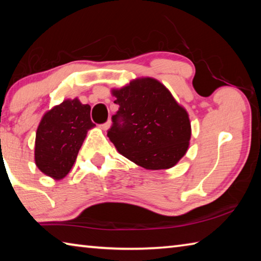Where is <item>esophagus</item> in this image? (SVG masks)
<instances>
[{
    "label": "esophagus",
    "mask_w": 261,
    "mask_h": 261,
    "mask_svg": "<svg viewBox=\"0 0 261 261\" xmlns=\"http://www.w3.org/2000/svg\"><path fill=\"white\" fill-rule=\"evenodd\" d=\"M100 127L102 130H108L110 127V121H107L106 123H103V124H100Z\"/></svg>",
    "instance_id": "34e87169"
}]
</instances>
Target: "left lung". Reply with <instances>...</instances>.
<instances>
[{
    "label": "left lung",
    "instance_id": "1",
    "mask_svg": "<svg viewBox=\"0 0 261 261\" xmlns=\"http://www.w3.org/2000/svg\"><path fill=\"white\" fill-rule=\"evenodd\" d=\"M115 103L107 136L117 151L149 170L168 169L184 156L191 137L189 115L160 82L132 81L114 90Z\"/></svg>",
    "mask_w": 261,
    "mask_h": 261
}]
</instances>
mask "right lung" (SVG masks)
<instances>
[{
    "label": "right lung",
    "mask_w": 261,
    "mask_h": 261,
    "mask_svg": "<svg viewBox=\"0 0 261 261\" xmlns=\"http://www.w3.org/2000/svg\"><path fill=\"white\" fill-rule=\"evenodd\" d=\"M91 107L78 99L65 100L43 115L35 136V165L43 174L61 179L71 169L91 121Z\"/></svg>",
    "instance_id": "obj_1"
}]
</instances>
